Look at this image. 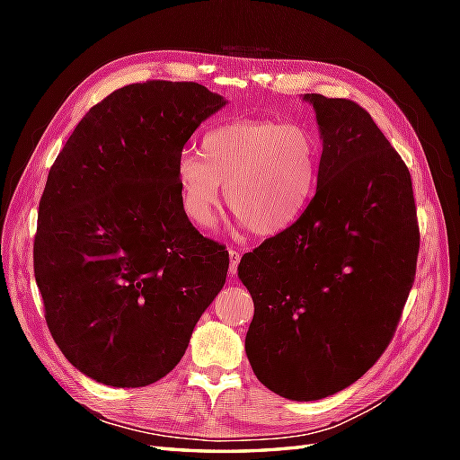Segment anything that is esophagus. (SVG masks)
Returning a JSON list of instances; mask_svg holds the SVG:
<instances>
[{"mask_svg": "<svg viewBox=\"0 0 460 460\" xmlns=\"http://www.w3.org/2000/svg\"><path fill=\"white\" fill-rule=\"evenodd\" d=\"M239 262H241V252L231 249L229 251V272H231V275H235V272H237Z\"/></svg>", "mask_w": 460, "mask_h": 460, "instance_id": "34e87169", "label": "esophagus"}]
</instances>
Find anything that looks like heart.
Instances as JSON below:
<instances>
[{"label": "heart", "mask_w": 460, "mask_h": 460, "mask_svg": "<svg viewBox=\"0 0 460 460\" xmlns=\"http://www.w3.org/2000/svg\"><path fill=\"white\" fill-rule=\"evenodd\" d=\"M180 205L208 227L225 185L229 211L257 235H280L305 217L320 181V148L308 130L277 120H233L209 130L201 158L183 152L175 164Z\"/></svg>", "instance_id": "heart-1"}]
</instances>
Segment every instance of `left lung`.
<instances>
[{
  "instance_id": "obj_1",
  "label": "left lung",
  "mask_w": 460,
  "mask_h": 460,
  "mask_svg": "<svg viewBox=\"0 0 460 460\" xmlns=\"http://www.w3.org/2000/svg\"><path fill=\"white\" fill-rule=\"evenodd\" d=\"M305 101L322 138L314 201L237 269L255 302L245 338L251 367L292 402L334 395L376 364L395 334L419 255L402 155L354 101Z\"/></svg>"
}]
</instances>
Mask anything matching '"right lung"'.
Returning a JSON list of instances; mask_svg holds the SVG:
<instances>
[{
  "instance_id": "right-lung-1",
  "label": "right lung",
  "mask_w": 460,
  "mask_h": 460,
  "mask_svg": "<svg viewBox=\"0 0 460 460\" xmlns=\"http://www.w3.org/2000/svg\"><path fill=\"white\" fill-rule=\"evenodd\" d=\"M227 104L198 83L122 86L84 114L39 201L33 269L58 349L84 376H168L225 285L229 252L193 227L175 164Z\"/></svg>"
}]
</instances>
